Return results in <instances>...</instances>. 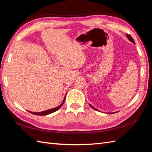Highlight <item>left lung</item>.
I'll return each instance as SVG.
<instances>
[{
	"instance_id": "obj_1",
	"label": "left lung",
	"mask_w": 152,
	"mask_h": 152,
	"mask_svg": "<svg viewBox=\"0 0 152 152\" xmlns=\"http://www.w3.org/2000/svg\"><path fill=\"white\" fill-rule=\"evenodd\" d=\"M127 38H128V39H129V40H130L131 42H133V44H135V42H134V40H133V38H132L131 36H130V35L129 34H127ZM89 106H91V107L93 108V109H94V110H96V111H99L97 109H96L95 108H94V107H93V106L91 105V104H89ZM110 114H114V113H110Z\"/></svg>"
}]
</instances>
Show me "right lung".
Masks as SVG:
<instances>
[{"label": "right lung", "instance_id": "obj_1", "mask_svg": "<svg viewBox=\"0 0 152 152\" xmlns=\"http://www.w3.org/2000/svg\"><path fill=\"white\" fill-rule=\"evenodd\" d=\"M65 98H66V95L64 96V98L63 99L62 103H61L60 105L57 106V107H56V108L49 109V110H45V111L40 112H31V111H28V112H30V113H31V114H34V115H45L51 114V113H53L57 111L58 110H59L61 107V106H63V104H64V101H65Z\"/></svg>", "mask_w": 152, "mask_h": 152}]
</instances>
